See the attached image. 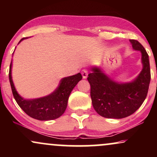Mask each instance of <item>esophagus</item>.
<instances>
[{
	"label": "esophagus",
	"instance_id": "esophagus-1",
	"mask_svg": "<svg viewBox=\"0 0 157 157\" xmlns=\"http://www.w3.org/2000/svg\"><path fill=\"white\" fill-rule=\"evenodd\" d=\"M81 74H82V78L86 79L88 76V71L86 69H82V71H81Z\"/></svg>",
	"mask_w": 157,
	"mask_h": 157
}]
</instances>
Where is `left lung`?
Segmentation results:
<instances>
[{"label":"left lung","instance_id":"left-lung-1","mask_svg":"<svg viewBox=\"0 0 157 157\" xmlns=\"http://www.w3.org/2000/svg\"><path fill=\"white\" fill-rule=\"evenodd\" d=\"M134 50L142 54V69L130 82H115L100 68H91L87 80L91 86V98L94 109L105 118L121 119L134 113L146 98L151 81L148 55L142 45L130 40Z\"/></svg>","mask_w":157,"mask_h":157}]
</instances>
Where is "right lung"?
<instances>
[{"mask_svg": "<svg viewBox=\"0 0 157 157\" xmlns=\"http://www.w3.org/2000/svg\"><path fill=\"white\" fill-rule=\"evenodd\" d=\"M26 37L22 38L20 42ZM19 42V43H20ZM9 78L15 100L26 114L38 120H52L60 117L67 107L68 97L75 86L82 77L80 73L61 79L58 87L52 94L36 99L23 98L16 91L12 79V63L10 64Z\"/></svg>", "mask_w": 157, "mask_h": 157, "instance_id": "add662e5", "label": "right lung"}]
</instances>
